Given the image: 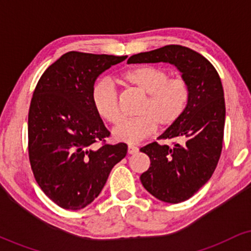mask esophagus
Masks as SVG:
<instances>
[{"mask_svg":"<svg viewBox=\"0 0 251 251\" xmlns=\"http://www.w3.org/2000/svg\"><path fill=\"white\" fill-rule=\"evenodd\" d=\"M139 151V149L137 148V146H133V145H128V149H127V152L128 154H135L137 152Z\"/></svg>","mask_w":251,"mask_h":251,"instance_id":"esophagus-1","label":"esophagus"}]
</instances>
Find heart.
<instances>
[{"label": "heart", "instance_id": "obj_1", "mask_svg": "<svg viewBox=\"0 0 251 251\" xmlns=\"http://www.w3.org/2000/svg\"><path fill=\"white\" fill-rule=\"evenodd\" d=\"M122 81L145 94L146 100L139 109V116L118 124L112 134L117 142L137 144L151 135L157 125L166 128L174 125L185 112L190 89L185 80L170 79L168 71L154 66H139L122 74ZM91 101L94 111L109 124L120 118L118 93L113 83L102 79L93 85Z\"/></svg>", "mask_w": 251, "mask_h": 251}]
</instances>
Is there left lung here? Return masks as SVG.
Wrapping results in <instances>:
<instances>
[{"instance_id":"8db88e82","label":"left lung","mask_w":251,"mask_h":251,"mask_svg":"<svg viewBox=\"0 0 251 251\" xmlns=\"http://www.w3.org/2000/svg\"><path fill=\"white\" fill-rule=\"evenodd\" d=\"M174 65L189 85L185 112L159 139H178L174 146L151 143L140 151L150 168L140 176L143 186L157 200L180 203L211 178L222 152L226 102L217 71L203 55L188 47L169 45L132 55L127 63Z\"/></svg>"}]
</instances>
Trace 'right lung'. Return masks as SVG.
Here are the masks:
<instances>
[{"label": "right lung", "mask_w": 251, "mask_h": 251, "mask_svg": "<svg viewBox=\"0 0 251 251\" xmlns=\"http://www.w3.org/2000/svg\"><path fill=\"white\" fill-rule=\"evenodd\" d=\"M127 56L68 51L37 82L28 114V151L34 177L54 203L80 210L99 196L127 145L105 142L109 132L94 111L96 80Z\"/></svg>", "instance_id": "obj_1"}]
</instances>
